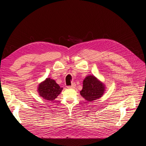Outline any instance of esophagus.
I'll return each mask as SVG.
<instances>
[{
    "mask_svg": "<svg viewBox=\"0 0 146 146\" xmlns=\"http://www.w3.org/2000/svg\"><path fill=\"white\" fill-rule=\"evenodd\" d=\"M75 87H76V84H73L72 86H67V88H74Z\"/></svg>",
    "mask_w": 146,
    "mask_h": 146,
    "instance_id": "esophagus-1",
    "label": "esophagus"
}]
</instances>
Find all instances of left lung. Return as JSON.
Masks as SVG:
<instances>
[{"instance_id":"left-lung-1","label":"left lung","mask_w":146,"mask_h":146,"mask_svg":"<svg viewBox=\"0 0 146 146\" xmlns=\"http://www.w3.org/2000/svg\"><path fill=\"white\" fill-rule=\"evenodd\" d=\"M83 87L80 91L81 96L88 102L99 99L105 91V86L93 75L87 76L83 81Z\"/></svg>"}]
</instances>
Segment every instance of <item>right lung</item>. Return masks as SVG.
<instances>
[{"mask_svg": "<svg viewBox=\"0 0 146 146\" xmlns=\"http://www.w3.org/2000/svg\"><path fill=\"white\" fill-rule=\"evenodd\" d=\"M63 88L60 86L55 80L50 78H46L39 84L37 91L40 96L47 100H54L62 92Z\"/></svg>", "mask_w": 146, "mask_h": 146, "instance_id": "add662e5", "label": "right lung"}]
</instances>
